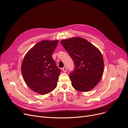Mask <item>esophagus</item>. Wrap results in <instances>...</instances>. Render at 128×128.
Here are the masks:
<instances>
[{"label":"esophagus","mask_w":128,"mask_h":128,"mask_svg":"<svg viewBox=\"0 0 128 128\" xmlns=\"http://www.w3.org/2000/svg\"><path fill=\"white\" fill-rule=\"evenodd\" d=\"M67 70H68V69H67V68H62V70L64 72H67Z\"/></svg>","instance_id":"esophagus-1"}]
</instances>
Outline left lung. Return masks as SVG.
Listing matches in <instances>:
<instances>
[{
  "label": "left lung",
  "mask_w": 128,
  "mask_h": 128,
  "mask_svg": "<svg viewBox=\"0 0 128 128\" xmlns=\"http://www.w3.org/2000/svg\"><path fill=\"white\" fill-rule=\"evenodd\" d=\"M60 43L74 62V69L69 76L72 86L79 92L90 90L97 85L104 73L101 52L92 43L80 37L63 40Z\"/></svg>",
  "instance_id": "obj_1"
}]
</instances>
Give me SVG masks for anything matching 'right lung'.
<instances>
[{
  "mask_svg": "<svg viewBox=\"0 0 128 128\" xmlns=\"http://www.w3.org/2000/svg\"><path fill=\"white\" fill-rule=\"evenodd\" d=\"M58 40H43L27 52L22 60L21 72L24 80L30 89L41 95L56 88L60 73L52 54Z\"/></svg>",
  "mask_w": 128,
  "mask_h": 128,
  "instance_id": "obj_1",
  "label": "right lung"
}]
</instances>
